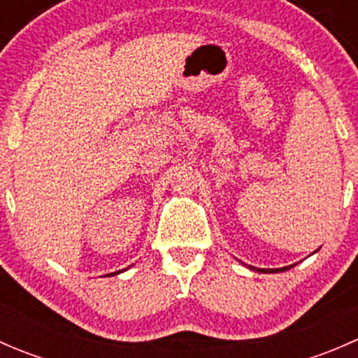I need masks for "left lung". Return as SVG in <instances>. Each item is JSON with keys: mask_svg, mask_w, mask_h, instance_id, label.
Returning a JSON list of instances; mask_svg holds the SVG:
<instances>
[{"mask_svg": "<svg viewBox=\"0 0 358 358\" xmlns=\"http://www.w3.org/2000/svg\"><path fill=\"white\" fill-rule=\"evenodd\" d=\"M294 265H289V266H282V268H255V266H249L251 270H256V272L259 273H279V272H286V270L292 268Z\"/></svg>", "mask_w": 358, "mask_h": 358, "instance_id": "obj_1", "label": "left lung"}]
</instances>
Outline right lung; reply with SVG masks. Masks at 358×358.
Returning a JSON list of instances; mask_svg holds the SVG:
<instances>
[{
	"label": "right lung",
	"instance_id": "add662e5",
	"mask_svg": "<svg viewBox=\"0 0 358 358\" xmlns=\"http://www.w3.org/2000/svg\"><path fill=\"white\" fill-rule=\"evenodd\" d=\"M128 268H129V266H128ZM128 268H124V270H119V272H112V273H109V275H107V277H112V275H117V273H121V272H126V270H128Z\"/></svg>",
	"mask_w": 358,
	"mask_h": 358
}]
</instances>
